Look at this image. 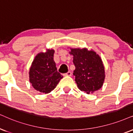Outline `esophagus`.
Masks as SVG:
<instances>
[{
    "instance_id": "1",
    "label": "esophagus",
    "mask_w": 133,
    "mask_h": 133,
    "mask_svg": "<svg viewBox=\"0 0 133 133\" xmlns=\"http://www.w3.org/2000/svg\"><path fill=\"white\" fill-rule=\"evenodd\" d=\"M71 75H72V73H71V72H70V71H69L67 72V73H65L64 74V75H65V76H71Z\"/></svg>"
}]
</instances>
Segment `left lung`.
Masks as SVG:
<instances>
[{"mask_svg": "<svg viewBox=\"0 0 133 133\" xmlns=\"http://www.w3.org/2000/svg\"><path fill=\"white\" fill-rule=\"evenodd\" d=\"M75 66L73 75L80 90L93 93L101 88L105 79V70L100 56L93 50L70 48Z\"/></svg>", "mask_w": 133, "mask_h": 133, "instance_id": "8db88e82", "label": "left lung"}]
</instances>
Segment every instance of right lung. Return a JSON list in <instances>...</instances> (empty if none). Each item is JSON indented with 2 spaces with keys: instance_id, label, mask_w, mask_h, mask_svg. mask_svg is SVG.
I'll return each mask as SVG.
<instances>
[{
  "instance_id": "obj_1",
  "label": "right lung",
  "mask_w": 133,
  "mask_h": 133,
  "mask_svg": "<svg viewBox=\"0 0 133 133\" xmlns=\"http://www.w3.org/2000/svg\"><path fill=\"white\" fill-rule=\"evenodd\" d=\"M54 53V50L50 49L39 53L30 68L29 81L33 88L40 93H50L63 77L57 70Z\"/></svg>"
}]
</instances>
